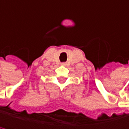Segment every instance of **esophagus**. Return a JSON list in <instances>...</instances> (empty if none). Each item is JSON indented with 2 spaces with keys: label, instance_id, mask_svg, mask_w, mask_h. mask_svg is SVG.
I'll use <instances>...</instances> for the list:
<instances>
[{
  "label": "esophagus",
  "instance_id": "esophagus-1",
  "mask_svg": "<svg viewBox=\"0 0 129 129\" xmlns=\"http://www.w3.org/2000/svg\"><path fill=\"white\" fill-rule=\"evenodd\" d=\"M62 65H63V66H66L67 63H62Z\"/></svg>",
  "mask_w": 129,
  "mask_h": 129
}]
</instances>
